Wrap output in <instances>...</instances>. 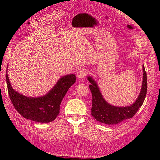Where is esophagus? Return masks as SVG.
Segmentation results:
<instances>
[{
  "label": "esophagus",
  "mask_w": 160,
  "mask_h": 160,
  "mask_svg": "<svg viewBox=\"0 0 160 160\" xmlns=\"http://www.w3.org/2000/svg\"><path fill=\"white\" fill-rule=\"evenodd\" d=\"M87 74H88V71L86 69H82L78 71L77 77L79 79H82L83 78H85L87 76Z\"/></svg>",
  "instance_id": "1"
}]
</instances>
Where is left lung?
<instances>
[{
	"mask_svg": "<svg viewBox=\"0 0 160 160\" xmlns=\"http://www.w3.org/2000/svg\"><path fill=\"white\" fill-rule=\"evenodd\" d=\"M142 70H143V78H142V87L139 97L133 104L127 107H115L107 103L100 93L95 80L90 77L88 78L89 82L91 83V85L89 87L93 97L91 115L97 121L108 125L116 124L124 120L132 118L137 113L139 108L143 104L147 91V72L144 65L142 66Z\"/></svg>",
	"mask_w": 160,
	"mask_h": 160,
	"instance_id": "left-lung-1",
	"label": "left lung"
}]
</instances>
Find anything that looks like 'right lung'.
<instances>
[{
	"label": "right lung",
	"mask_w": 160,
	"mask_h": 160,
	"mask_svg": "<svg viewBox=\"0 0 160 160\" xmlns=\"http://www.w3.org/2000/svg\"><path fill=\"white\" fill-rule=\"evenodd\" d=\"M6 80L8 94L17 112L27 119L37 122H49L60 113L62 100L76 82V76L71 74L62 77L48 93L39 98L27 97L16 92L11 86L7 72Z\"/></svg>",
	"instance_id": "right-lung-1"
}]
</instances>
